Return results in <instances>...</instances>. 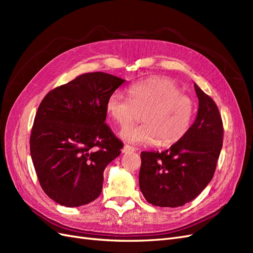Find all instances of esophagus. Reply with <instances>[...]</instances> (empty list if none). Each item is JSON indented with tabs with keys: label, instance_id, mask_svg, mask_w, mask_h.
I'll return each mask as SVG.
<instances>
[{
	"label": "esophagus",
	"instance_id": "34e87169",
	"mask_svg": "<svg viewBox=\"0 0 253 253\" xmlns=\"http://www.w3.org/2000/svg\"><path fill=\"white\" fill-rule=\"evenodd\" d=\"M134 151H135V149L128 144H126L124 149H122V153H124V154H128V153H132Z\"/></svg>",
	"mask_w": 253,
	"mask_h": 253
}]
</instances>
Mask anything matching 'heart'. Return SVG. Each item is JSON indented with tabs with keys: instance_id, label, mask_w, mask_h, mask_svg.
<instances>
[{
	"instance_id": "b5f03b06",
	"label": "heart",
	"mask_w": 253,
	"mask_h": 253,
	"mask_svg": "<svg viewBox=\"0 0 253 253\" xmlns=\"http://www.w3.org/2000/svg\"><path fill=\"white\" fill-rule=\"evenodd\" d=\"M128 99L113 93L105 102L109 116L120 126L133 122L141 113L142 124L122 129L126 141L140 144L158 143L170 147L188 133L195 114L192 98L181 94L173 80L152 77L133 83L127 88Z\"/></svg>"
}]
</instances>
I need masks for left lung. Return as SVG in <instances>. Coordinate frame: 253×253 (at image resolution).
I'll use <instances>...</instances> for the list:
<instances>
[{"mask_svg": "<svg viewBox=\"0 0 253 253\" xmlns=\"http://www.w3.org/2000/svg\"><path fill=\"white\" fill-rule=\"evenodd\" d=\"M198 111L183 138L164 152H141L139 187L147 202L175 208L193 201L211 181L224 127L213 99L194 83Z\"/></svg>", "mask_w": 253, "mask_h": 253, "instance_id": "8db88e82", "label": "left lung"}]
</instances>
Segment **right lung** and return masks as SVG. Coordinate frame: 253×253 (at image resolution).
<instances>
[{"mask_svg": "<svg viewBox=\"0 0 253 253\" xmlns=\"http://www.w3.org/2000/svg\"><path fill=\"white\" fill-rule=\"evenodd\" d=\"M126 80L86 73L50 90L38 108L30 155L43 191L56 203L79 207L100 195L103 171L124 147L106 118L105 102Z\"/></svg>", "mask_w": 253, "mask_h": 253, "instance_id": "right-lung-1", "label": "right lung"}]
</instances>
